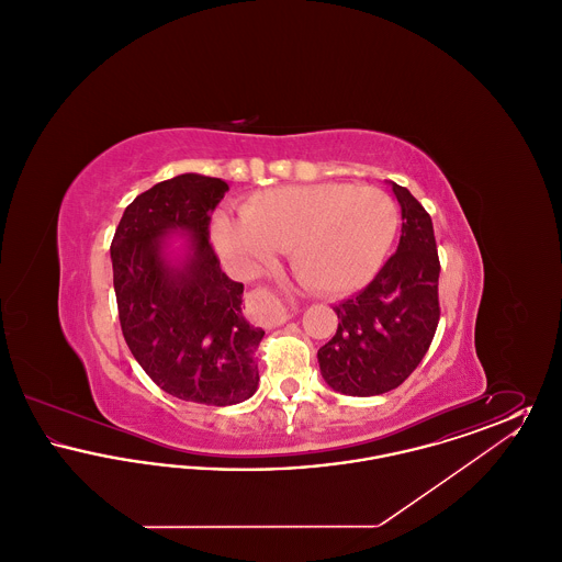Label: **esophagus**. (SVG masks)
Wrapping results in <instances>:
<instances>
[{
    "mask_svg": "<svg viewBox=\"0 0 562 562\" xmlns=\"http://www.w3.org/2000/svg\"><path fill=\"white\" fill-rule=\"evenodd\" d=\"M255 296H257L259 301H266V303H269V305L273 307V312H276V321L280 322V324L291 318V314L286 312V307L280 303V299H278L276 294L269 293L266 289H259V291H255Z\"/></svg>",
    "mask_w": 562,
    "mask_h": 562,
    "instance_id": "obj_1",
    "label": "esophagus"
}]
</instances>
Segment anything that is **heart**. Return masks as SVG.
Here are the masks:
<instances>
[{"label": "heart", "mask_w": 562, "mask_h": 562, "mask_svg": "<svg viewBox=\"0 0 562 562\" xmlns=\"http://www.w3.org/2000/svg\"><path fill=\"white\" fill-rule=\"evenodd\" d=\"M401 227L396 200L379 188L321 183L255 195L244 216H214L218 252L234 268L268 266L291 252L296 280L310 291L348 294L383 266Z\"/></svg>", "instance_id": "1"}]
</instances>
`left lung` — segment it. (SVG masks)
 <instances>
[{"label": "left lung", "instance_id": "1", "mask_svg": "<svg viewBox=\"0 0 562 562\" xmlns=\"http://www.w3.org/2000/svg\"><path fill=\"white\" fill-rule=\"evenodd\" d=\"M390 186L401 204L398 250L367 289L333 307L337 333L318 349L324 381L346 396L398 387L426 356L440 321L431 218L408 189Z\"/></svg>", "mask_w": 562, "mask_h": 562}]
</instances>
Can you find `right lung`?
Instances as JSON below:
<instances>
[{
	"label": "right lung",
	"instance_id": "1",
	"mask_svg": "<svg viewBox=\"0 0 562 562\" xmlns=\"http://www.w3.org/2000/svg\"><path fill=\"white\" fill-rule=\"evenodd\" d=\"M225 191V181L195 172L161 181L134 198L111 241L120 324L136 362L166 394L211 406L257 392L255 351L266 335L244 318V284L225 276L209 240Z\"/></svg>",
	"mask_w": 562,
	"mask_h": 562
}]
</instances>
